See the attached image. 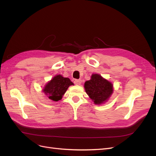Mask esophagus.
I'll list each match as a JSON object with an SVG mask.
<instances>
[{
    "instance_id": "1",
    "label": "esophagus",
    "mask_w": 156,
    "mask_h": 156,
    "mask_svg": "<svg viewBox=\"0 0 156 156\" xmlns=\"http://www.w3.org/2000/svg\"><path fill=\"white\" fill-rule=\"evenodd\" d=\"M82 83V80L81 79H75L74 81V83L77 85H80Z\"/></svg>"
}]
</instances>
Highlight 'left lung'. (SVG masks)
Returning <instances> with one entry per match:
<instances>
[{
  "instance_id": "1",
  "label": "left lung",
  "mask_w": 156,
  "mask_h": 156,
  "mask_svg": "<svg viewBox=\"0 0 156 156\" xmlns=\"http://www.w3.org/2000/svg\"><path fill=\"white\" fill-rule=\"evenodd\" d=\"M84 87L89 98L96 105L106 102L113 92L112 84L97 73L92 75L90 80L84 83Z\"/></svg>"
}]
</instances>
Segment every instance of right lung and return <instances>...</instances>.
<instances>
[{"mask_svg": "<svg viewBox=\"0 0 156 156\" xmlns=\"http://www.w3.org/2000/svg\"><path fill=\"white\" fill-rule=\"evenodd\" d=\"M71 85H73V83L69 78L57 75L45 84L43 92L50 100L58 101L62 98L63 95Z\"/></svg>", "mask_w": 156, "mask_h": 156, "instance_id": "add662e5", "label": "right lung"}]
</instances>
